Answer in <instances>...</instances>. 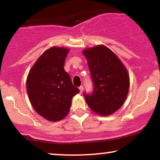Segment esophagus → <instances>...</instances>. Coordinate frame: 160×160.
<instances>
[{"label": "esophagus", "mask_w": 160, "mask_h": 160, "mask_svg": "<svg viewBox=\"0 0 160 160\" xmlns=\"http://www.w3.org/2000/svg\"><path fill=\"white\" fill-rule=\"evenodd\" d=\"M78 89H79V91H80L81 93H82L83 90H84V87H83V86H80L79 87H78Z\"/></svg>", "instance_id": "obj_1"}]
</instances>
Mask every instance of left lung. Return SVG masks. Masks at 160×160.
Listing matches in <instances>:
<instances>
[{"label":"left lung","instance_id":"left-lung-1","mask_svg":"<svg viewBox=\"0 0 160 160\" xmlns=\"http://www.w3.org/2000/svg\"><path fill=\"white\" fill-rule=\"evenodd\" d=\"M83 54L93 83V91L84 92L87 103L99 115H110L120 108L128 95V71L117 55L105 46L85 49Z\"/></svg>","mask_w":160,"mask_h":160}]
</instances>
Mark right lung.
Segmentation results:
<instances>
[{"label": "right lung", "mask_w": 160, "mask_h": 160, "mask_svg": "<svg viewBox=\"0 0 160 160\" xmlns=\"http://www.w3.org/2000/svg\"><path fill=\"white\" fill-rule=\"evenodd\" d=\"M68 52L65 48H50L38 59L27 78V91L32 107L51 122L66 117L72 98L79 92L64 69Z\"/></svg>", "instance_id": "obj_1"}]
</instances>
